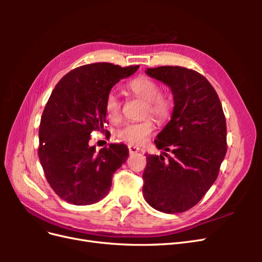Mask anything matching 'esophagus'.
<instances>
[{
    "mask_svg": "<svg viewBox=\"0 0 262 262\" xmlns=\"http://www.w3.org/2000/svg\"><path fill=\"white\" fill-rule=\"evenodd\" d=\"M140 150V148L138 146H134V145H129V153L130 154H134V153H138Z\"/></svg>",
    "mask_w": 262,
    "mask_h": 262,
    "instance_id": "obj_1",
    "label": "esophagus"
}]
</instances>
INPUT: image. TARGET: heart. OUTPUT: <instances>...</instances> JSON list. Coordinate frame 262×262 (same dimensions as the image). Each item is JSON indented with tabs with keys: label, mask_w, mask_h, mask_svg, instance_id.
Masks as SVG:
<instances>
[{
	"label": "heart",
	"mask_w": 262,
	"mask_h": 262,
	"mask_svg": "<svg viewBox=\"0 0 262 262\" xmlns=\"http://www.w3.org/2000/svg\"><path fill=\"white\" fill-rule=\"evenodd\" d=\"M133 96L145 101L144 116L152 115L158 121L164 122L170 117L173 101L169 94L160 92V85L153 78L141 75L125 85ZM105 113L113 121L121 117V100L115 92H109L105 100ZM155 129V122L150 117L139 122L126 123L118 131V137L131 145H142L150 137Z\"/></svg>",
	"instance_id": "heart-1"
}]
</instances>
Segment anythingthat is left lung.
<instances>
[{
  "label": "left lung",
  "mask_w": 262,
  "mask_h": 262,
  "mask_svg": "<svg viewBox=\"0 0 262 262\" xmlns=\"http://www.w3.org/2000/svg\"><path fill=\"white\" fill-rule=\"evenodd\" d=\"M173 95L171 120L154 141L171 155H146L143 195L157 211L173 214L199 202L219 176L226 150V120L215 90L202 74L182 67L147 69Z\"/></svg>",
  "instance_id": "8db88e82"
}]
</instances>
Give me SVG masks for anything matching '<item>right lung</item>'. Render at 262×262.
<instances>
[{"instance_id":"1","label":"right lung","mask_w":262,"mask_h":262,"mask_svg":"<svg viewBox=\"0 0 262 262\" xmlns=\"http://www.w3.org/2000/svg\"><path fill=\"white\" fill-rule=\"evenodd\" d=\"M138 69L92 63L70 71L55 85L39 125L38 155L47 181L64 201L98 202L128 160L124 144H110L97 153L89 142L93 131H102L108 123L105 100L112 87Z\"/></svg>"}]
</instances>
